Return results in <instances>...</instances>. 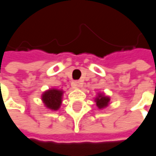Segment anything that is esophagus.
Returning a JSON list of instances; mask_svg holds the SVG:
<instances>
[{"mask_svg":"<svg viewBox=\"0 0 156 156\" xmlns=\"http://www.w3.org/2000/svg\"><path fill=\"white\" fill-rule=\"evenodd\" d=\"M72 85L74 88H78L82 85V83H81V81H73L72 83Z\"/></svg>","mask_w":156,"mask_h":156,"instance_id":"1","label":"esophagus"}]
</instances>
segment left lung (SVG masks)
Wrapping results in <instances>:
<instances>
[{
	"label": "left lung",
	"instance_id": "obj_1",
	"mask_svg": "<svg viewBox=\"0 0 156 156\" xmlns=\"http://www.w3.org/2000/svg\"><path fill=\"white\" fill-rule=\"evenodd\" d=\"M110 98L109 97L105 96L104 93H98L97 98H95V102H96V105L98 107V109H104L106 108L109 103H110Z\"/></svg>",
	"mask_w": 156,
	"mask_h": 156
}]
</instances>
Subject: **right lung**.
<instances>
[{"label": "right lung", "mask_w": 156, "mask_h": 156, "mask_svg": "<svg viewBox=\"0 0 156 156\" xmlns=\"http://www.w3.org/2000/svg\"><path fill=\"white\" fill-rule=\"evenodd\" d=\"M64 91L58 89H50L42 94V101L47 109L58 110L62 103V97Z\"/></svg>", "instance_id": "right-lung-1"}]
</instances>
